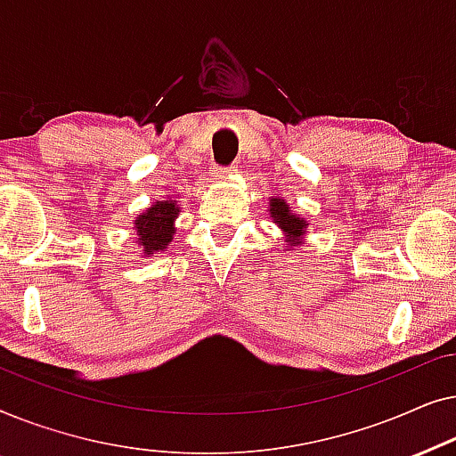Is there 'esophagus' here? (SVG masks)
Returning a JSON list of instances; mask_svg holds the SVG:
<instances>
[{
  "label": "esophagus",
  "instance_id": "obj_1",
  "mask_svg": "<svg viewBox=\"0 0 456 456\" xmlns=\"http://www.w3.org/2000/svg\"><path fill=\"white\" fill-rule=\"evenodd\" d=\"M236 174V166H228V167H214V176L216 178H228Z\"/></svg>",
  "mask_w": 456,
  "mask_h": 456
}]
</instances>
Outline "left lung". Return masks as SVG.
<instances>
[{"label": "left lung", "instance_id": "obj_1", "mask_svg": "<svg viewBox=\"0 0 456 456\" xmlns=\"http://www.w3.org/2000/svg\"><path fill=\"white\" fill-rule=\"evenodd\" d=\"M270 217L273 224L282 230V239L286 242V251H295L301 245H305L307 239L309 222L290 209V205L284 201V197H270Z\"/></svg>", "mask_w": 456, "mask_h": 456}]
</instances>
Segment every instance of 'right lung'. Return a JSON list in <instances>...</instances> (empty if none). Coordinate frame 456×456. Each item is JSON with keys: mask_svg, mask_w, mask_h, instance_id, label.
Instances as JSON below:
<instances>
[{"mask_svg": "<svg viewBox=\"0 0 456 456\" xmlns=\"http://www.w3.org/2000/svg\"><path fill=\"white\" fill-rule=\"evenodd\" d=\"M180 214L178 201L166 199L155 201L133 220L136 232V245L141 247V257H155L166 251L176 234V217Z\"/></svg>", "mask_w": 456, "mask_h": 456, "instance_id": "right-lung-1", "label": "right lung"}]
</instances>
